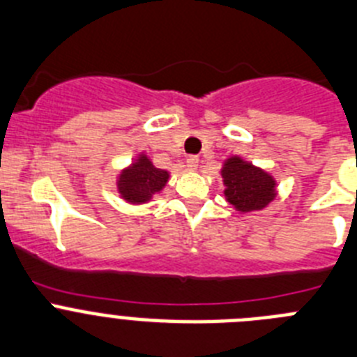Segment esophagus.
Masks as SVG:
<instances>
[{
	"mask_svg": "<svg viewBox=\"0 0 357 357\" xmlns=\"http://www.w3.org/2000/svg\"><path fill=\"white\" fill-rule=\"evenodd\" d=\"M197 165H199L197 156H188V158H186V169H188V171H195Z\"/></svg>",
	"mask_w": 357,
	"mask_h": 357,
	"instance_id": "esophagus-1",
	"label": "esophagus"
}]
</instances>
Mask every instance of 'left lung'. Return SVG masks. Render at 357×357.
Returning <instances> with one entry per match:
<instances>
[{"instance_id": "8db88e82", "label": "left lung", "mask_w": 357, "mask_h": 357, "mask_svg": "<svg viewBox=\"0 0 357 357\" xmlns=\"http://www.w3.org/2000/svg\"><path fill=\"white\" fill-rule=\"evenodd\" d=\"M220 174L226 186V201L240 213L263 210L274 201L275 179L240 156L227 158Z\"/></svg>"}]
</instances>
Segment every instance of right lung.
<instances>
[{
  "label": "right lung",
  "instance_id": "1",
  "mask_svg": "<svg viewBox=\"0 0 357 357\" xmlns=\"http://www.w3.org/2000/svg\"><path fill=\"white\" fill-rule=\"evenodd\" d=\"M169 181V172L156 169L147 155H139L117 178V190L124 201L131 204H144L153 195L163 190Z\"/></svg>",
  "mask_w": 357,
  "mask_h": 357
}]
</instances>
